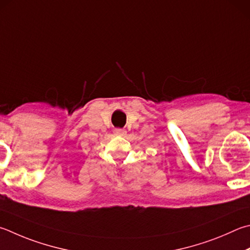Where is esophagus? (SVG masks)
<instances>
[{"label":"esophagus","instance_id":"obj_1","mask_svg":"<svg viewBox=\"0 0 250 250\" xmlns=\"http://www.w3.org/2000/svg\"><path fill=\"white\" fill-rule=\"evenodd\" d=\"M115 133L117 135H121V137H124V135L126 134V131L125 129H116L115 130Z\"/></svg>","mask_w":250,"mask_h":250}]
</instances>
